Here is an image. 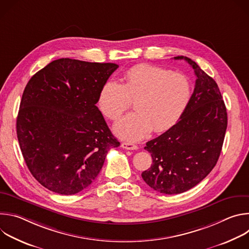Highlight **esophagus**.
Returning <instances> with one entry per match:
<instances>
[{
	"mask_svg": "<svg viewBox=\"0 0 249 249\" xmlns=\"http://www.w3.org/2000/svg\"><path fill=\"white\" fill-rule=\"evenodd\" d=\"M121 147L123 149H126V150H137L138 149L137 145H134L132 143H128V142H123V143L121 144Z\"/></svg>",
	"mask_w": 249,
	"mask_h": 249,
	"instance_id": "obj_1",
	"label": "esophagus"
}]
</instances>
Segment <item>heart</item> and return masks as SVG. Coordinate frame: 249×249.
I'll return each instance as SVG.
<instances>
[{
	"label": "heart",
	"instance_id": "b5f03b06",
	"mask_svg": "<svg viewBox=\"0 0 249 249\" xmlns=\"http://www.w3.org/2000/svg\"><path fill=\"white\" fill-rule=\"evenodd\" d=\"M192 94L188 78L178 72L149 64L129 69L121 84L107 81L101 87L97 104L104 116L117 120L134 100L136 111L124 116L114 127L127 141H140L153 130L163 132L180 119Z\"/></svg>",
	"mask_w": 249,
	"mask_h": 249
}]
</instances>
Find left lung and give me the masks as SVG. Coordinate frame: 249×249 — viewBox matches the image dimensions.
<instances>
[{"label":"left lung","mask_w":249,"mask_h":249,"mask_svg":"<svg viewBox=\"0 0 249 249\" xmlns=\"http://www.w3.org/2000/svg\"><path fill=\"white\" fill-rule=\"evenodd\" d=\"M174 59H183L193 68L194 91L180 120L146 144L153 164L142 172L151 188L169 195L193 188L215 167L228 126L227 108L215 80L190 58Z\"/></svg>","instance_id":"1"}]
</instances>
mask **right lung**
<instances>
[{
	"label": "right lung",
	"instance_id": "right-lung-1",
	"mask_svg": "<svg viewBox=\"0 0 249 249\" xmlns=\"http://www.w3.org/2000/svg\"><path fill=\"white\" fill-rule=\"evenodd\" d=\"M117 68L62 58L28 81L17 118L18 140L30 173L48 190L73 195L86 189L107 152L120 146L95 105Z\"/></svg>",
	"mask_w": 249,
	"mask_h": 249
}]
</instances>
